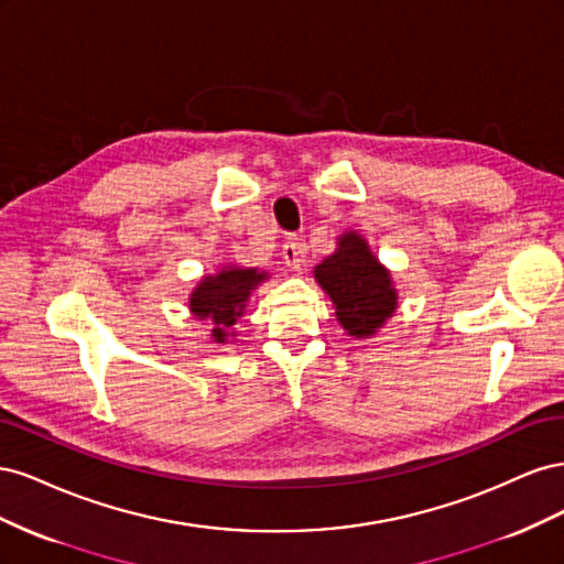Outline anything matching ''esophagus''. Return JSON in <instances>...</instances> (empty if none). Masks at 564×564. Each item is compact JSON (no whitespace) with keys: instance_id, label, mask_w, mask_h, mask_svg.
<instances>
[{"instance_id":"34e87169","label":"esophagus","mask_w":564,"mask_h":564,"mask_svg":"<svg viewBox=\"0 0 564 564\" xmlns=\"http://www.w3.org/2000/svg\"><path fill=\"white\" fill-rule=\"evenodd\" d=\"M305 251H308V249H305V242L301 240V237H296V235L286 237L284 245H282V259H284L286 268L301 270V265L305 261Z\"/></svg>"}]
</instances>
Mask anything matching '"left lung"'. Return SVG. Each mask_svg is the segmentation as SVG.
Segmentation results:
<instances>
[{
    "instance_id": "obj_1",
    "label": "left lung",
    "mask_w": 564,
    "mask_h": 564,
    "mask_svg": "<svg viewBox=\"0 0 564 564\" xmlns=\"http://www.w3.org/2000/svg\"><path fill=\"white\" fill-rule=\"evenodd\" d=\"M313 275L336 308L338 324L352 338L377 336L398 311V289L390 270L357 230L338 237L334 253L313 268Z\"/></svg>"
}]
</instances>
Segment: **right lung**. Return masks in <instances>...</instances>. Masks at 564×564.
<instances>
[{"instance_id": "right-lung-1", "label": "right lung", "mask_w": 564, "mask_h": 564, "mask_svg": "<svg viewBox=\"0 0 564 564\" xmlns=\"http://www.w3.org/2000/svg\"><path fill=\"white\" fill-rule=\"evenodd\" d=\"M270 275L259 268H245L237 263H224L216 272L204 275L187 299V308L199 322H207L209 338L218 346L232 344L237 336L235 322L247 313V303Z\"/></svg>"}]
</instances>
